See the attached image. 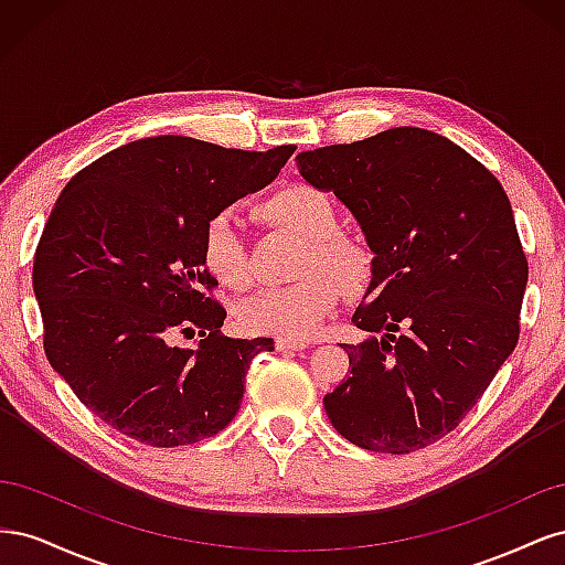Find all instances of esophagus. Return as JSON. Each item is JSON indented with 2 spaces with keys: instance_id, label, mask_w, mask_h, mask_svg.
<instances>
[{
  "instance_id": "obj_1",
  "label": "esophagus",
  "mask_w": 565,
  "mask_h": 565,
  "mask_svg": "<svg viewBox=\"0 0 565 565\" xmlns=\"http://www.w3.org/2000/svg\"><path fill=\"white\" fill-rule=\"evenodd\" d=\"M309 347V341H303V339H287V337H278L276 339V349L278 351H301V349H306Z\"/></svg>"
}]
</instances>
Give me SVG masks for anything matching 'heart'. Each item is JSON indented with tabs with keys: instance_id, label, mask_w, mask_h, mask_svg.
Instances as JSON below:
<instances>
[{
	"instance_id": "heart-1",
	"label": "heart",
	"mask_w": 565,
	"mask_h": 565,
	"mask_svg": "<svg viewBox=\"0 0 565 565\" xmlns=\"http://www.w3.org/2000/svg\"><path fill=\"white\" fill-rule=\"evenodd\" d=\"M266 224L303 241L292 285L264 289L237 306L235 318L252 334L306 339L322 324L337 303L339 287L353 295L372 268L370 249L353 235L339 233V212L330 195L306 183L285 185L256 204ZM202 264L210 276L233 292L249 287L247 249L231 214H216L204 226ZM328 269L329 273L324 274Z\"/></svg>"
}]
</instances>
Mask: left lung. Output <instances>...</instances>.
Segmentation results:
<instances>
[{"mask_svg": "<svg viewBox=\"0 0 565 565\" xmlns=\"http://www.w3.org/2000/svg\"><path fill=\"white\" fill-rule=\"evenodd\" d=\"M301 179L363 228L372 278L322 398L353 446L407 455L448 436L516 349L527 262L502 183L419 127L299 152Z\"/></svg>", "mask_w": 565, "mask_h": 565, "instance_id": "8db88e82", "label": "left lung"}]
</instances>
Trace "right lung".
Returning a JSON list of instances; mask_svg holds the SVG:
<instances>
[{"label":"right lung","mask_w":565,"mask_h":565,"mask_svg":"<svg viewBox=\"0 0 565 565\" xmlns=\"http://www.w3.org/2000/svg\"><path fill=\"white\" fill-rule=\"evenodd\" d=\"M295 152L221 148L191 136L119 146L63 188L40 237L32 287L51 367L113 429L152 448L218 434L243 403L252 358L273 339L218 334L204 295L210 218L262 191ZM202 335L198 350L177 333Z\"/></svg>","instance_id":"add662e5"}]
</instances>
